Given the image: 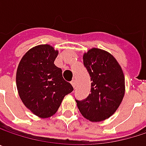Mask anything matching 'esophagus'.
<instances>
[{
    "label": "esophagus",
    "instance_id": "obj_1",
    "mask_svg": "<svg viewBox=\"0 0 146 146\" xmlns=\"http://www.w3.org/2000/svg\"><path fill=\"white\" fill-rule=\"evenodd\" d=\"M71 84H72V86L74 88V87L76 86V81H75V80H72V81H71Z\"/></svg>",
    "mask_w": 146,
    "mask_h": 146
}]
</instances>
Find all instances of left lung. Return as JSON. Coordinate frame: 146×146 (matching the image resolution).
<instances>
[{"label":"left lung","instance_id":"1","mask_svg":"<svg viewBox=\"0 0 146 146\" xmlns=\"http://www.w3.org/2000/svg\"><path fill=\"white\" fill-rule=\"evenodd\" d=\"M84 65L90 77V94L77 102L80 113L91 122L111 117L124 96V75L116 59L108 52L93 48L83 56Z\"/></svg>","mask_w":146,"mask_h":146}]
</instances>
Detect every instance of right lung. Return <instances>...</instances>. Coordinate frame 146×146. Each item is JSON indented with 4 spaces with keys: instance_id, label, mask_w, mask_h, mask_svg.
<instances>
[{
    "instance_id": "1",
    "label": "right lung",
    "mask_w": 146,
    "mask_h": 146,
    "mask_svg": "<svg viewBox=\"0 0 146 146\" xmlns=\"http://www.w3.org/2000/svg\"><path fill=\"white\" fill-rule=\"evenodd\" d=\"M58 51L49 44L30 49L21 59L16 82L19 96L34 114L45 118L54 115L65 96L73 90L54 64Z\"/></svg>"
}]
</instances>
